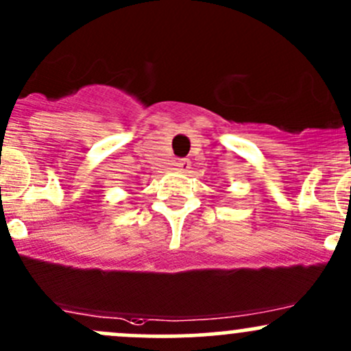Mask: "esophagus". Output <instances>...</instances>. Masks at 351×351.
Returning a JSON list of instances; mask_svg holds the SVG:
<instances>
[{
  "label": "esophagus",
  "mask_w": 351,
  "mask_h": 351,
  "mask_svg": "<svg viewBox=\"0 0 351 351\" xmlns=\"http://www.w3.org/2000/svg\"><path fill=\"white\" fill-rule=\"evenodd\" d=\"M176 167L179 169V171H187V169H191V162L187 159H179L176 160Z\"/></svg>",
  "instance_id": "34e87169"
}]
</instances>
